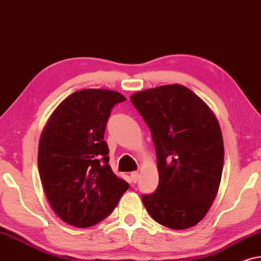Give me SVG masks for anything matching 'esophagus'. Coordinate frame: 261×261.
<instances>
[{
  "label": "esophagus",
  "mask_w": 261,
  "mask_h": 261,
  "mask_svg": "<svg viewBox=\"0 0 261 261\" xmlns=\"http://www.w3.org/2000/svg\"><path fill=\"white\" fill-rule=\"evenodd\" d=\"M130 176H131V180H133L134 182H136L137 180H138V178H140V173H138V172H133V173H131Z\"/></svg>",
  "instance_id": "1"
}]
</instances>
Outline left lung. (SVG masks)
<instances>
[{"label":"left lung","instance_id":"left-lung-1","mask_svg":"<svg viewBox=\"0 0 261 261\" xmlns=\"http://www.w3.org/2000/svg\"><path fill=\"white\" fill-rule=\"evenodd\" d=\"M130 100L150 128L158 158L159 186L142 197L145 209L165 227H194L213 205L223 171V137L216 116L178 83L141 90Z\"/></svg>","mask_w":261,"mask_h":261}]
</instances>
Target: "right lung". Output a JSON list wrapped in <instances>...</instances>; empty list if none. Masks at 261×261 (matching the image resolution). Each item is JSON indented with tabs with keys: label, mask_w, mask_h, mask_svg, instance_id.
<instances>
[{
	"label": "right lung",
	"mask_w": 261,
	"mask_h": 261,
	"mask_svg": "<svg viewBox=\"0 0 261 261\" xmlns=\"http://www.w3.org/2000/svg\"><path fill=\"white\" fill-rule=\"evenodd\" d=\"M116 90L82 89L57 106L43 128L38 168L50 205L65 223L92 227L117 206L128 184L112 172L103 141Z\"/></svg>",
	"instance_id": "right-lung-1"
}]
</instances>
